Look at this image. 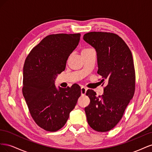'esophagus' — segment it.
Listing matches in <instances>:
<instances>
[{
    "instance_id": "1",
    "label": "esophagus",
    "mask_w": 152,
    "mask_h": 152,
    "mask_svg": "<svg viewBox=\"0 0 152 152\" xmlns=\"http://www.w3.org/2000/svg\"><path fill=\"white\" fill-rule=\"evenodd\" d=\"M86 91H87V88L84 86L81 87V94L82 95H85L86 93Z\"/></svg>"
}]
</instances>
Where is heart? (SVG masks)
Here are the masks:
<instances>
[{
    "label": "heart",
    "mask_w": 152,
    "mask_h": 152,
    "mask_svg": "<svg viewBox=\"0 0 152 152\" xmlns=\"http://www.w3.org/2000/svg\"><path fill=\"white\" fill-rule=\"evenodd\" d=\"M90 49H90V48H85V49H84L83 50H82V53L85 52V51H87V50H90Z\"/></svg>",
    "instance_id": "heart-1"
}]
</instances>
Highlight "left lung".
I'll use <instances>...</instances> for the list:
<instances>
[{"label": "left lung", "instance_id": "obj_1", "mask_svg": "<svg viewBox=\"0 0 152 152\" xmlns=\"http://www.w3.org/2000/svg\"><path fill=\"white\" fill-rule=\"evenodd\" d=\"M83 39L95 48L98 73L102 77V82L104 80L108 82L102 96H96L92 89L87 91L90 99L89 104L84 109L87 121L94 131L107 132L121 120L134 94L136 75L132 55L124 40L115 34L91 31L86 34Z\"/></svg>", "mask_w": 152, "mask_h": 152}]
</instances>
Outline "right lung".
Listing matches in <instances>:
<instances>
[{"mask_svg":"<svg viewBox=\"0 0 152 152\" xmlns=\"http://www.w3.org/2000/svg\"><path fill=\"white\" fill-rule=\"evenodd\" d=\"M80 38V34L48 35L31 50L25 61L23 94L32 118L47 131H57L65 126L80 96L77 84L59 89L54 85Z\"/></svg>","mask_w":152,"mask_h":152,"instance_id":"obj_1","label":"right lung"}]
</instances>
